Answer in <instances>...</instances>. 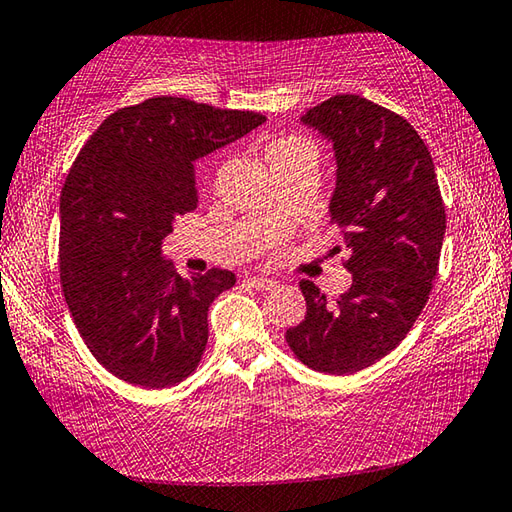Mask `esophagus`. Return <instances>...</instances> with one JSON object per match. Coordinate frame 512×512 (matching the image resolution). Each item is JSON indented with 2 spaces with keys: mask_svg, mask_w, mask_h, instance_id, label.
I'll return each instance as SVG.
<instances>
[{
  "mask_svg": "<svg viewBox=\"0 0 512 512\" xmlns=\"http://www.w3.org/2000/svg\"><path fill=\"white\" fill-rule=\"evenodd\" d=\"M246 282L250 284V287L257 289V291H271L275 287V280L273 277H264V275H248Z\"/></svg>",
  "mask_w": 512,
  "mask_h": 512,
  "instance_id": "obj_1",
  "label": "esophagus"
}]
</instances>
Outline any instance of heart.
<instances>
[{"mask_svg":"<svg viewBox=\"0 0 512 512\" xmlns=\"http://www.w3.org/2000/svg\"><path fill=\"white\" fill-rule=\"evenodd\" d=\"M307 146L302 144L300 140H275V142H271L266 146V151H264V160H266V164H273V162H277V160H282V158H287V155H291V153H296V151H305Z\"/></svg>","mask_w":512,"mask_h":512,"instance_id":"1","label":"heart"}]
</instances>
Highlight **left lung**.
Here are the masks:
<instances>
[{"label":"left lung","instance_id":"left-lung-1","mask_svg":"<svg viewBox=\"0 0 512 512\" xmlns=\"http://www.w3.org/2000/svg\"><path fill=\"white\" fill-rule=\"evenodd\" d=\"M334 144L329 203L352 287L327 302L302 280V323L287 329L291 352L311 370L352 375L393 352L429 300L445 237L436 167L418 131L359 94H336L302 115Z\"/></svg>","mask_w":512,"mask_h":512}]
</instances>
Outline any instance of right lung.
<instances>
[{"instance_id": "1", "label": "right lung", "mask_w": 512, "mask_h": 512, "mask_svg": "<svg viewBox=\"0 0 512 512\" xmlns=\"http://www.w3.org/2000/svg\"><path fill=\"white\" fill-rule=\"evenodd\" d=\"M253 110L180 97L119 108L90 135L60 192V284L103 368L158 391L187 379L207 345V309L237 277H180L160 246L198 205L194 162L264 124Z\"/></svg>"}]
</instances>
